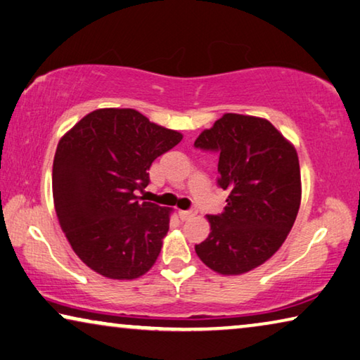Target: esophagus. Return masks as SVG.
I'll return each instance as SVG.
<instances>
[{"label":"esophagus","instance_id":"34e87169","mask_svg":"<svg viewBox=\"0 0 360 360\" xmlns=\"http://www.w3.org/2000/svg\"><path fill=\"white\" fill-rule=\"evenodd\" d=\"M195 214H197L195 208H192V210H179V218L181 219H191V218H194Z\"/></svg>","mask_w":360,"mask_h":360}]
</instances>
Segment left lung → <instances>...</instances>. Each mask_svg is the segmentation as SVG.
<instances>
[{"mask_svg": "<svg viewBox=\"0 0 360 360\" xmlns=\"http://www.w3.org/2000/svg\"><path fill=\"white\" fill-rule=\"evenodd\" d=\"M219 155L218 186L226 207L208 214L210 234L195 245L219 275H243L281 248L300 205V168L294 146L264 117L226 112L194 142Z\"/></svg>", "mask_w": 360, "mask_h": 360, "instance_id": "obj_1", "label": "left lung"}]
</instances>
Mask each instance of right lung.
Here are the masks:
<instances>
[{"mask_svg": "<svg viewBox=\"0 0 360 360\" xmlns=\"http://www.w3.org/2000/svg\"><path fill=\"white\" fill-rule=\"evenodd\" d=\"M182 134L150 122L131 108L84 116L58 143L53 200L77 257L111 280H136L157 262L171 208L139 197L148 169Z\"/></svg>", "mask_w": 360, "mask_h": 360, "instance_id": "right-lung-1", "label": "right lung"}]
</instances>
